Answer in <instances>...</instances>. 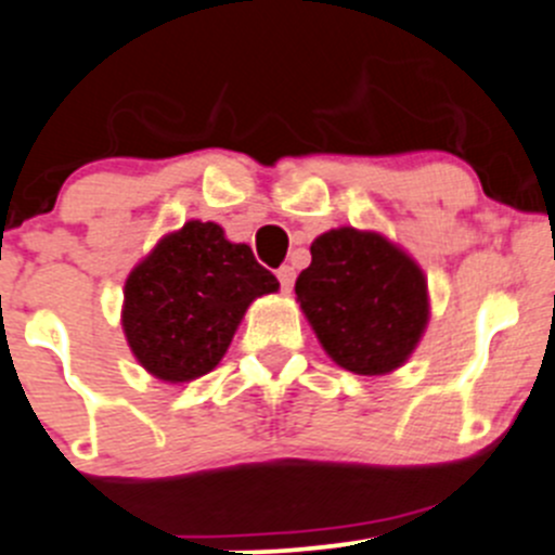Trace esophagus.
I'll return each mask as SVG.
<instances>
[{
  "mask_svg": "<svg viewBox=\"0 0 555 555\" xmlns=\"http://www.w3.org/2000/svg\"><path fill=\"white\" fill-rule=\"evenodd\" d=\"M278 280H280V288H283V291L294 288V280H296L294 267H280V270H278Z\"/></svg>",
  "mask_w": 555,
  "mask_h": 555,
  "instance_id": "1",
  "label": "esophagus"
}]
</instances>
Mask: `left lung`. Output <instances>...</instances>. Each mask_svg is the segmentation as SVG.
Returning a JSON list of instances; mask_svg holds the SVG:
<instances>
[{
	"label": "left lung",
	"instance_id": "1",
	"mask_svg": "<svg viewBox=\"0 0 555 555\" xmlns=\"http://www.w3.org/2000/svg\"><path fill=\"white\" fill-rule=\"evenodd\" d=\"M310 254L294 291L323 350L356 375L402 366L429 321L418 264L380 234L350 227L321 234Z\"/></svg>",
	"mask_w": 555,
	"mask_h": 555
}]
</instances>
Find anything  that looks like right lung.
Returning <instances> with one entry per match:
<instances>
[{
	"instance_id": "add662e5",
	"label": "right lung",
	"mask_w": 555,
	"mask_h": 555,
	"mask_svg": "<svg viewBox=\"0 0 555 555\" xmlns=\"http://www.w3.org/2000/svg\"><path fill=\"white\" fill-rule=\"evenodd\" d=\"M278 285L248 245L229 243L218 223L189 221L126 280L129 348L158 380L207 375L227 353L250 301Z\"/></svg>"
}]
</instances>
